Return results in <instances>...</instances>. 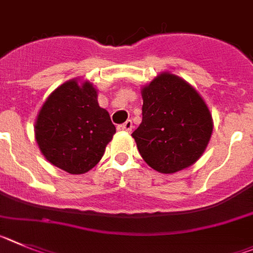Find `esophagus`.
<instances>
[{
    "instance_id": "1",
    "label": "esophagus",
    "mask_w": 253,
    "mask_h": 253,
    "mask_svg": "<svg viewBox=\"0 0 253 253\" xmlns=\"http://www.w3.org/2000/svg\"><path fill=\"white\" fill-rule=\"evenodd\" d=\"M132 127H133V125H132V121H131V120H127V121L125 122L124 125H120V126H117V131H120V132H131Z\"/></svg>"
}]
</instances>
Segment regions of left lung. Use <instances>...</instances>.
I'll return each instance as SVG.
<instances>
[{
  "instance_id": "8db88e82",
  "label": "left lung",
  "mask_w": 253,
  "mask_h": 253,
  "mask_svg": "<svg viewBox=\"0 0 253 253\" xmlns=\"http://www.w3.org/2000/svg\"><path fill=\"white\" fill-rule=\"evenodd\" d=\"M142 122L133 131L145 163L161 174H174L197 163L213 132V118L192 84L169 72L141 88Z\"/></svg>"
}]
</instances>
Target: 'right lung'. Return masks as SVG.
Returning a JSON list of instances; mask_svg holds the SVG:
<instances>
[{
  "label": "right lung",
  "instance_id": "obj_1",
  "mask_svg": "<svg viewBox=\"0 0 253 253\" xmlns=\"http://www.w3.org/2000/svg\"><path fill=\"white\" fill-rule=\"evenodd\" d=\"M89 81L70 79L45 99L36 117L35 140L50 164L69 174L93 169L116 133Z\"/></svg>",
  "mask_w": 253,
  "mask_h": 253
}]
</instances>
